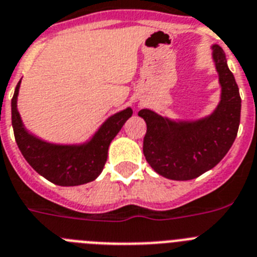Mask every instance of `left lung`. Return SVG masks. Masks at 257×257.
Listing matches in <instances>:
<instances>
[{
	"instance_id": "8db88e82",
	"label": "left lung",
	"mask_w": 257,
	"mask_h": 257,
	"mask_svg": "<svg viewBox=\"0 0 257 257\" xmlns=\"http://www.w3.org/2000/svg\"><path fill=\"white\" fill-rule=\"evenodd\" d=\"M221 100L212 115L196 121H174L150 109H141L146 122L144 155L152 169L171 180H191L212 170L232 146L240 122L242 99L226 55L213 45Z\"/></svg>"
}]
</instances>
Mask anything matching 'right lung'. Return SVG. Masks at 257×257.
Listing matches in <instances>:
<instances>
[{"label":"right lung","mask_w":257,"mask_h":257,"mask_svg":"<svg viewBox=\"0 0 257 257\" xmlns=\"http://www.w3.org/2000/svg\"><path fill=\"white\" fill-rule=\"evenodd\" d=\"M19 86L21 81L12 99V124L17 145L29 165L43 178L62 187L81 185L95 180L105 165L109 144L132 116V108L128 107L107 118L86 144L56 145L26 131L17 108Z\"/></svg>","instance_id":"1"}]
</instances>
